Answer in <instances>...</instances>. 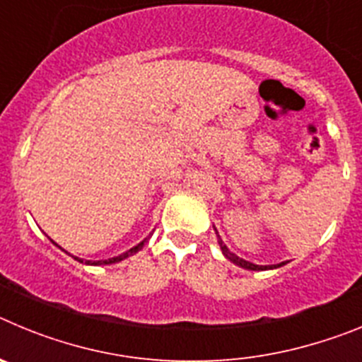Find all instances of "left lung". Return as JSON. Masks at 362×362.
I'll use <instances>...</instances> for the list:
<instances>
[{
    "label": "left lung",
    "mask_w": 362,
    "mask_h": 362,
    "mask_svg": "<svg viewBox=\"0 0 362 362\" xmlns=\"http://www.w3.org/2000/svg\"><path fill=\"white\" fill-rule=\"evenodd\" d=\"M214 230H216V226H214ZM216 233H217V230H216ZM217 243H219L223 255H225L228 261H232L233 264H238V267L245 268V270H272V268H279V267H283V264H286V263H279V264H267V267H261V264H254V263H250V261H245V259H241L239 255L232 254V252L228 250V246H226L225 243H223V239L219 238V233H217Z\"/></svg>",
    "instance_id": "8db88e82"
}]
</instances>
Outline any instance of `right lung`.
Returning <instances> with one entry per match:
<instances>
[{"label": "right lung", "instance_id": "obj_1", "mask_svg": "<svg viewBox=\"0 0 362 362\" xmlns=\"http://www.w3.org/2000/svg\"><path fill=\"white\" fill-rule=\"evenodd\" d=\"M50 241H52V239H50ZM52 243H54V241H52ZM145 243H146V239H143V241L139 243V245H136V246H134V248H130V250L123 252V254H121V255H117V257L105 259V261H83V259L76 257V255H72V257L76 259V261H79V263L92 264V267H99V264H114V263H119V261H123V259H127V257H129V255H134V254H136V252H139V250H141L143 246H145ZM54 245H56V243H54ZM56 246H57V245H56ZM59 248H62V246H59ZM66 254H69V252H66Z\"/></svg>", "mask_w": 362, "mask_h": 362}]
</instances>
